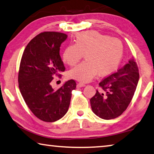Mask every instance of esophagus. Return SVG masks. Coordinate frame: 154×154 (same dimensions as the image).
<instances>
[{
    "label": "esophagus",
    "instance_id": "obj_1",
    "mask_svg": "<svg viewBox=\"0 0 154 154\" xmlns=\"http://www.w3.org/2000/svg\"><path fill=\"white\" fill-rule=\"evenodd\" d=\"M85 84L84 83H77V88H82V87H84L85 86Z\"/></svg>",
    "mask_w": 154,
    "mask_h": 154
}]
</instances>
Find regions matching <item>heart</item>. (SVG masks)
I'll use <instances>...</instances> for the list:
<instances>
[{"label":"heart","mask_w":154,"mask_h":154,"mask_svg":"<svg viewBox=\"0 0 154 154\" xmlns=\"http://www.w3.org/2000/svg\"><path fill=\"white\" fill-rule=\"evenodd\" d=\"M123 52V45L118 38L90 31L78 33L75 44L65 48L62 58L66 64L73 66L85 56V62L71 70L69 77L88 82L97 74L104 77L116 71Z\"/></svg>","instance_id":"1"}]
</instances>
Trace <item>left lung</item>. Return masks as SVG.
Returning a JSON list of instances; mask_svg holds the SVG:
<instances>
[{"mask_svg": "<svg viewBox=\"0 0 154 154\" xmlns=\"http://www.w3.org/2000/svg\"><path fill=\"white\" fill-rule=\"evenodd\" d=\"M139 79V72L134 59L130 60L118 71L99 83L103 92L90 99L92 111L99 118L111 119L119 117L131 102Z\"/></svg>", "mask_w": 154, "mask_h": 154, "instance_id": "left-lung-1", "label": "left lung"}]
</instances>
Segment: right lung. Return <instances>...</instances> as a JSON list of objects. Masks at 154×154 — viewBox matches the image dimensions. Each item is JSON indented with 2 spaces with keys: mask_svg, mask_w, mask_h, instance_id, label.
<instances>
[{
  "mask_svg": "<svg viewBox=\"0 0 154 154\" xmlns=\"http://www.w3.org/2000/svg\"><path fill=\"white\" fill-rule=\"evenodd\" d=\"M67 36L61 32H41L28 43L21 59L18 73L20 92L32 113L46 122H56L66 113L71 92L76 88L72 79L57 90L51 85L54 77H60L65 71L60 48Z\"/></svg>",
  "mask_w": 154,
  "mask_h": 154,
  "instance_id": "add662e5",
  "label": "right lung"
}]
</instances>
